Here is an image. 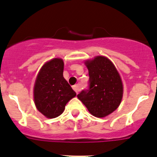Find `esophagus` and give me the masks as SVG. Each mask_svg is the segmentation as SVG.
I'll use <instances>...</instances> for the list:
<instances>
[{"mask_svg": "<svg viewBox=\"0 0 157 157\" xmlns=\"http://www.w3.org/2000/svg\"><path fill=\"white\" fill-rule=\"evenodd\" d=\"M73 89H74V90L76 92V93H78V92L80 90V86L79 84H76L73 86Z\"/></svg>", "mask_w": 157, "mask_h": 157, "instance_id": "obj_1", "label": "esophagus"}]
</instances>
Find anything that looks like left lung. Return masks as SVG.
<instances>
[{"mask_svg": "<svg viewBox=\"0 0 157 157\" xmlns=\"http://www.w3.org/2000/svg\"><path fill=\"white\" fill-rule=\"evenodd\" d=\"M89 71V88L82 90L77 98L89 112L103 118L118 109L123 96L121 77L113 63L104 56L85 61Z\"/></svg>", "mask_w": 157, "mask_h": 157, "instance_id": "1", "label": "left lung"}]
</instances>
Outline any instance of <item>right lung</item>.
<instances>
[{
	"label": "right lung",
	"mask_w": 157,
	"mask_h": 157,
	"mask_svg": "<svg viewBox=\"0 0 157 157\" xmlns=\"http://www.w3.org/2000/svg\"><path fill=\"white\" fill-rule=\"evenodd\" d=\"M63 60L53 58L42 66L35 82V104L48 118L61 115L66 104L77 95L63 77Z\"/></svg>",
	"instance_id": "obj_1"
}]
</instances>
